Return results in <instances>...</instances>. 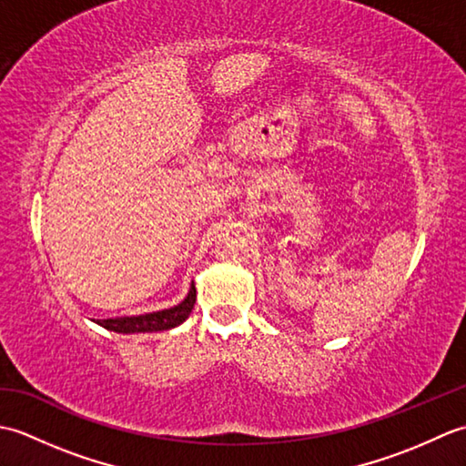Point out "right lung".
Masks as SVG:
<instances>
[{"mask_svg": "<svg viewBox=\"0 0 466 466\" xmlns=\"http://www.w3.org/2000/svg\"><path fill=\"white\" fill-rule=\"evenodd\" d=\"M194 302H196V289L192 286L186 299L177 306H174V309L160 310L154 314H144V316H124V319L97 320V324L104 326L106 330L122 332V334L170 330V329H174V326L182 324L187 316H190V312L194 309Z\"/></svg>", "mask_w": 466, "mask_h": 466, "instance_id": "1", "label": "right lung"}]
</instances>
